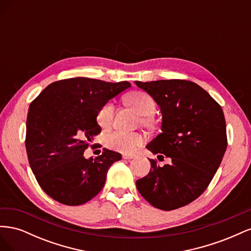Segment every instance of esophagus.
I'll list each match as a JSON object with an SVG mask.
<instances>
[{
	"mask_svg": "<svg viewBox=\"0 0 251 251\" xmlns=\"http://www.w3.org/2000/svg\"><path fill=\"white\" fill-rule=\"evenodd\" d=\"M136 156L135 155H128V154H124L123 158L126 159V160H130V159H134Z\"/></svg>",
	"mask_w": 251,
	"mask_h": 251,
	"instance_id": "34e87169",
	"label": "esophagus"
}]
</instances>
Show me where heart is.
<instances>
[{
    "mask_svg": "<svg viewBox=\"0 0 251 251\" xmlns=\"http://www.w3.org/2000/svg\"><path fill=\"white\" fill-rule=\"evenodd\" d=\"M126 101L142 116L141 123L143 125L151 124V116H153L156 111V102L153 97L143 91H136L126 97ZM114 114H115V107L113 102L109 101L101 105L96 114L98 126L103 130H107L113 124ZM104 142L109 149L123 153H133L143 142V136L139 133L114 131L105 136Z\"/></svg>",
    "mask_w": 251,
    "mask_h": 251,
    "instance_id": "1",
    "label": "heart"
}]
</instances>
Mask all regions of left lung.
<instances>
[{
	"mask_svg": "<svg viewBox=\"0 0 251 251\" xmlns=\"http://www.w3.org/2000/svg\"><path fill=\"white\" fill-rule=\"evenodd\" d=\"M162 114L161 133L147 149L172 163L157 165L136 181L140 195L154 207L173 210L203 194L221 164L227 148L223 110L206 91L183 79L135 81Z\"/></svg>",
	"mask_w": 251,
	"mask_h": 251,
	"instance_id": "1",
	"label": "left lung"
}]
</instances>
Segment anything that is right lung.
<instances>
[{
    "label": "right lung",
    "mask_w": 251,
    "mask_h": 251,
    "mask_svg": "<svg viewBox=\"0 0 251 251\" xmlns=\"http://www.w3.org/2000/svg\"><path fill=\"white\" fill-rule=\"evenodd\" d=\"M127 81L87 77L54 81L30 103L26 123L28 161L43 191L65 205H80L100 193L110 166L121 159L103 149L100 156L83 157L101 132L96 114L126 89Z\"/></svg>",
    "instance_id": "1"
}]
</instances>
